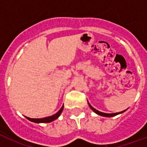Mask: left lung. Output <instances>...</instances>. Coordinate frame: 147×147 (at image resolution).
<instances>
[{"mask_svg":"<svg viewBox=\"0 0 147 147\" xmlns=\"http://www.w3.org/2000/svg\"><path fill=\"white\" fill-rule=\"evenodd\" d=\"M88 105H89L90 108L94 112V113H96L97 114H98V115H100V116H103V117H114V116H116V115H117V114H122V113H123V112L125 111L126 110H124V111H121V112H118V113H113V114H107V113H104V112H100L99 111H98V110H96L95 108H94V107H92V105H90L89 103L88 102Z\"/></svg>","mask_w":147,"mask_h":147,"instance_id":"left-lung-1","label":"left lung"}]
</instances>
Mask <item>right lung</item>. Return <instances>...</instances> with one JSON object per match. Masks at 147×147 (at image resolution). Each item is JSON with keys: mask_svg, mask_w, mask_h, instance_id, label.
<instances>
[{"mask_svg": "<svg viewBox=\"0 0 147 147\" xmlns=\"http://www.w3.org/2000/svg\"><path fill=\"white\" fill-rule=\"evenodd\" d=\"M63 107H64V105L60 108L59 111L56 114H53V115H52V116L43 117V118H30V117H26L28 119L29 121H32V122H34V123H50V122H52V121L56 120V119L60 116V114H61V113H62V111H63Z\"/></svg>", "mask_w": 147, "mask_h": 147, "instance_id": "obj_1", "label": "right lung"}]
</instances>
